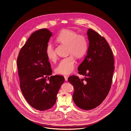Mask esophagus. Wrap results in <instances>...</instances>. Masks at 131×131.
Here are the masks:
<instances>
[{
	"label": "esophagus",
	"mask_w": 131,
	"mask_h": 131,
	"mask_svg": "<svg viewBox=\"0 0 131 131\" xmlns=\"http://www.w3.org/2000/svg\"><path fill=\"white\" fill-rule=\"evenodd\" d=\"M64 78H65V80H66V81H67L68 80V76H67V75H64Z\"/></svg>",
	"instance_id": "obj_1"
}]
</instances>
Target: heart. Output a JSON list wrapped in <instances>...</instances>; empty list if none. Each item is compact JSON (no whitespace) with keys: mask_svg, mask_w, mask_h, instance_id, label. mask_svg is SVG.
I'll return each mask as SVG.
<instances>
[{"mask_svg":"<svg viewBox=\"0 0 131 131\" xmlns=\"http://www.w3.org/2000/svg\"><path fill=\"white\" fill-rule=\"evenodd\" d=\"M56 40L59 43L68 45V54L70 55L60 61L55 68V71L58 74H69L74 69L75 60L73 56L80 59L86 54L88 48L87 39L84 35H78L74 31L66 29L59 34ZM46 53L50 60L54 61L57 59L56 52L51 43H49L47 45Z\"/></svg>","mask_w":131,"mask_h":131,"instance_id":"heart-1","label":"heart"}]
</instances>
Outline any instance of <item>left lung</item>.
Segmentation results:
<instances>
[{"instance_id": "1", "label": "left lung", "mask_w": 131, "mask_h": 131, "mask_svg": "<svg viewBox=\"0 0 131 131\" xmlns=\"http://www.w3.org/2000/svg\"><path fill=\"white\" fill-rule=\"evenodd\" d=\"M89 45L87 54L78 67L80 79L72 75L68 81L74 87L73 100L80 108L89 110L100 105L107 96L112 84L114 58L104 37L92 29L87 32Z\"/></svg>"}]
</instances>
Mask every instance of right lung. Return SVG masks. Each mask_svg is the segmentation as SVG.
<instances>
[{"label": "right lung", "instance_id": "obj_1", "mask_svg": "<svg viewBox=\"0 0 131 131\" xmlns=\"http://www.w3.org/2000/svg\"><path fill=\"white\" fill-rule=\"evenodd\" d=\"M52 32L40 29L33 32L19 52L17 66L20 86L27 102L33 108L45 111L55 104L64 77L51 76L46 48Z\"/></svg>", "mask_w": 131, "mask_h": 131}]
</instances>
